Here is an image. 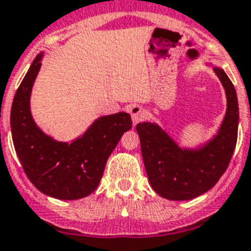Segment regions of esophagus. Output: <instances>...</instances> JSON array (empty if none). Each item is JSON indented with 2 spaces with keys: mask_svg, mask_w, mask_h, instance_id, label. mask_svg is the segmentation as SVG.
Instances as JSON below:
<instances>
[{
  "mask_svg": "<svg viewBox=\"0 0 251 251\" xmlns=\"http://www.w3.org/2000/svg\"><path fill=\"white\" fill-rule=\"evenodd\" d=\"M130 115H132L133 124L136 126V124H138L146 118V110H145L141 105H133V106L130 108Z\"/></svg>",
  "mask_w": 251,
  "mask_h": 251,
  "instance_id": "1",
  "label": "esophagus"
}]
</instances>
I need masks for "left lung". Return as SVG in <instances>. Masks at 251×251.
<instances>
[{
    "label": "left lung",
    "instance_id": "left-lung-1",
    "mask_svg": "<svg viewBox=\"0 0 251 251\" xmlns=\"http://www.w3.org/2000/svg\"><path fill=\"white\" fill-rule=\"evenodd\" d=\"M227 96V109L218 133L196 150L180 149L157 124H137L143 162L152 189L170 201H188L208 192L227 169L237 141L239 104L232 82L215 67Z\"/></svg>",
    "mask_w": 251,
    "mask_h": 251
}]
</instances>
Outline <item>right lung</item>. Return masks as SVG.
<instances>
[{"label":"right lung","instance_id":"add662e5","mask_svg":"<svg viewBox=\"0 0 251 251\" xmlns=\"http://www.w3.org/2000/svg\"><path fill=\"white\" fill-rule=\"evenodd\" d=\"M43 53L30 66L11 106L15 151L34 187L63 201L87 197L98 188L105 165L118 142L132 128L128 113L96 119L74 142H57L38 128L30 113V94L42 66Z\"/></svg>","mask_w":251,"mask_h":251}]
</instances>
